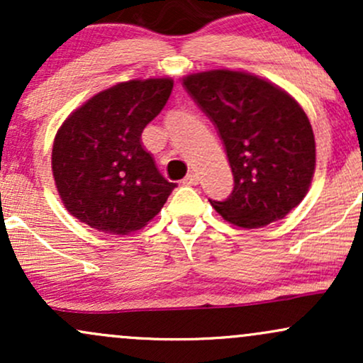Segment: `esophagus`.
I'll return each instance as SVG.
<instances>
[{
	"label": "esophagus",
	"instance_id": "obj_1",
	"mask_svg": "<svg viewBox=\"0 0 363 363\" xmlns=\"http://www.w3.org/2000/svg\"><path fill=\"white\" fill-rule=\"evenodd\" d=\"M198 181H199L198 174H196V172H189L184 179H182V184H186V186H196V184H198Z\"/></svg>",
	"mask_w": 363,
	"mask_h": 363
}]
</instances>
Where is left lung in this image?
Instances as JSON below:
<instances>
[{"label": "left lung", "mask_w": 363, "mask_h": 363, "mask_svg": "<svg viewBox=\"0 0 363 363\" xmlns=\"http://www.w3.org/2000/svg\"><path fill=\"white\" fill-rule=\"evenodd\" d=\"M184 89L223 141L234 189L210 199L227 222L259 228L285 218L309 191L315 141L295 99L251 73L211 69L184 78Z\"/></svg>", "instance_id": "8db88e82"}]
</instances>
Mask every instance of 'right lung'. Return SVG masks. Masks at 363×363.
Segmentation results:
<instances>
[{
  "mask_svg": "<svg viewBox=\"0 0 363 363\" xmlns=\"http://www.w3.org/2000/svg\"><path fill=\"white\" fill-rule=\"evenodd\" d=\"M172 86L170 78L118 83L62 123L52 145V176L74 218L126 235L162 210L176 184L158 172L141 133L164 109Z\"/></svg>",
  "mask_w": 363,
  "mask_h": 363,
  "instance_id": "obj_1",
  "label": "right lung"
}]
</instances>
